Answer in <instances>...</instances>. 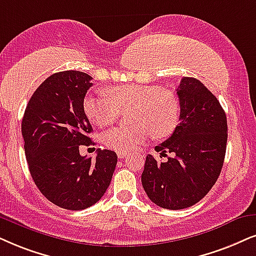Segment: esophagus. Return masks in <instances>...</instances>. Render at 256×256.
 Here are the masks:
<instances>
[{
    "label": "esophagus",
    "instance_id": "obj_1",
    "mask_svg": "<svg viewBox=\"0 0 256 256\" xmlns=\"http://www.w3.org/2000/svg\"><path fill=\"white\" fill-rule=\"evenodd\" d=\"M117 154L119 158H124L128 156V152H122V151H117Z\"/></svg>",
    "mask_w": 256,
    "mask_h": 256
}]
</instances>
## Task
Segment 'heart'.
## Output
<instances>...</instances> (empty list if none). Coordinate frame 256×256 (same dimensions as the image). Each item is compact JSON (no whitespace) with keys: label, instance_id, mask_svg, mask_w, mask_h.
Listing matches in <instances>:
<instances>
[{"label":"heart","instance_id":"heart-1","mask_svg":"<svg viewBox=\"0 0 256 256\" xmlns=\"http://www.w3.org/2000/svg\"><path fill=\"white\" fill-rule=\"evenodd\" d=\"M102 93H90L84 98L86 117L96 126L105 128L116 122L122 111L132 112V128H114L106 131L102 140L116 151L130 152L144 144L151 134L166 138L176 130L180 122V102L172 93L158 86L122 85Z\"/></svg>","mask_w":256,"mask_h":256}]
</instances>
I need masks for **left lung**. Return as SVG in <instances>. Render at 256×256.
<instances>
[{
	"label": "left lung",
	"instance_id": "left-lung-1",
	"mask_svg": "<svg viewBox=\"0 0 256 256\" xmlns=\"http://www.w3.org/2000/svg\"><path fill=\"white\" fill-rule=\"evenodd\" d=\"M180 122L154 148L166 162L148 154L142 184L154 204L180 210L196 204L214 186L227 148V117L218 98L200 80L184 76L177 88Z\"/></svg>",
	"mask_w": 256,
	"mask_h": 256
}]
</instances>
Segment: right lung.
<instances>
[{"instance_id":"1","label":"right lung","mask_w":256,"mask_h":256,"mask_svg":"<svg viewBox=\"0 0 256 256\" xmlns=\"http://www.w3.org/2000/svg\"><path fill=\"white\" fill-rule=\"evenodd\" d=\"M79 70L52 74L32 96L21 131L29 172L42 195L67 210H82L104 196L117 166V154L96 150L80 154V145L94 144L82 102L93 85Z\"/></svg>"}]
</instances>
